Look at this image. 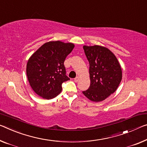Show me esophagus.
<instances>
[{"mask_svg":"<svg viewBox=\"0 0 147 147\" xmlns=\"http://www.w3.org/2000/svg\"><path fill=\"white\" fill-rule=\"evenodd\" d=\"M80 80V77L79 76H78V77H76V78L74 79V81H75V82H78V81Z\"/></svg>","mask_w":147,"mask_h":147,"instance_id":"esophagus-1","label":"esophagus"}]
</instances>
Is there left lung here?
I'll list each match as a JSON object with an SVG mask.
<instances>
[{
    "mask_svg": "<svg viewBox=\"0 0 147 147\" xmlns=\"http://www.w3.org/2000/svg\"><path fill=\"white\" fill-rule=\"evenodd\" d=\"M89 62L91 84L83 94L92 102L105 100L118 89L122 71L116 56L107 47L100 45L83 46Z\"/></svg>",
    "mask_w": 147,
    "mask_h": 147,
    "instance_id": "1",
    "label": "left lung"
}]
</instances>
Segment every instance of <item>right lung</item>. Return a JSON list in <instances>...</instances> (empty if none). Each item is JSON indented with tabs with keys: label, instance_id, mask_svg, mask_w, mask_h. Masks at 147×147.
<instances>
[{
	"label": "right lung",
	"instance_id": "obj_1",
	"mask_svg": "<svg viewBox=\"0 0 147 147\" xmlns=\"http://www.w3.org/2000/svg\"><path fill=\"white\" fill-rule=\"evenodd\" d=\"M74 47L71 42L53 40L45 42L30 56L26 73L36 94L42 98L51 99L60 93L62 83L69 80L64 62Z\"/></svg>",
	"mask_w": 147,
	"mask_h": 147
}]
</instances>
